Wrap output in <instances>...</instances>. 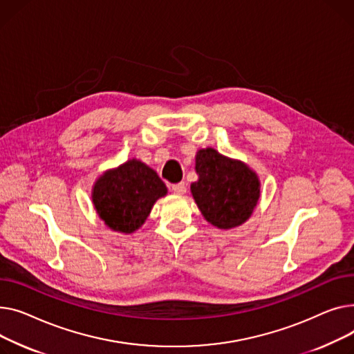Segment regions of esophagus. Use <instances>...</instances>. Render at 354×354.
I'll return each mask as SVG.
<instances>
[{
	"label": "esophagus",
	"instance_id": "34e87169",
	"mask_svg": "<svg viewBox=\"0 0 354 354\" xmlns=\"http://www.w3.org/2000/svg\"><path fill=\"white\" fill-rule=\"evenodd\" d=\"M171 192L174 193V194H184L185 192H187V185H185V183H177V184H173L171 185Z\"/></svg>",
	"mask_w": 354,
	"mask_h": 354
}]
</instances>
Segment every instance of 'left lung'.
<instances>
[{
	"label": "left lung",
	"mask_w": 354,
	"mask_h": 354,
	"mask_svg": "<svg viewBox=\"0 0 354 354\" xmlns=\"http://www.w3.org/2000/svg\"><path fill=\"white\" fill-rule=\"evenodd\" d=\"M196 173L198 180L192 184V194L207 221L227 230L252 216L260 181L244 162L203 149L196 156Z\"/></svg>",
	"instance_id": "left-lung-1"
}]
</instances>
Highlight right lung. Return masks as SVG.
I'll list each match as a JSON object with an SVG mask.
<instances>
[{"instance_id": "obj_1", "label": "right lung", "mask_w": 354, "mask_h": 354, "mask_svg": "<svg viewBox=\"0 0 354 354\" xmlns=\"http://www.w3.org/2000/svg\"><path fill=\"white\" fill-rule=\"evenodd\" d=\"M165 193L167 187L154 170L138 160H130L97 180L93 203L98 216L110 228L133 233Z\"/></svg>"}]
</instances>
